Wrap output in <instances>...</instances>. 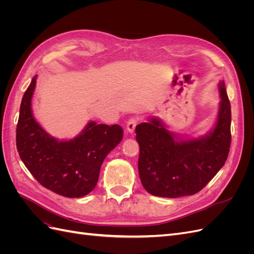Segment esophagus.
<instances>
[{
    "label": "esophagus",
    "mask_w": 254,
    "mask_h": 254,
    "mask_svg": "<svg viewBox=\"0 0 254 254\" xmlns=\"http://www.w3.org/2000/svg\"><path fill=\"white\" fill-rule=\"evenodd\" d=\"M137 123H139V119H137V118H131L127 122L126 129H127V131L129 133H132L134 131V129H135L136 125H137Z\"/></svg>",
    "instance_id": "obj_1"
}]
</instances>
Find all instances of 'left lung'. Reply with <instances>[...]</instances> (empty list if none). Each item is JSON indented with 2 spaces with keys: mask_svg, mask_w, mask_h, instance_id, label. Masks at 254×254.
Masks as SVG:
<instances>
[{
  "mask_svg": "<svg viewBox=\"0 0 254 254\" xmlns=\"http://www.w3.org/2000/svg\"><path fill=\"white\" fill-rule=\"evenodd\" d=\"M219 92L216 125L199 139H180L159 119L135 127L139 175L149 194L166 198L194 195L224 166L231 145V105L224 81L219 83Z\"/></svg>",
  "mask_w": 254,
  "mask_h": 254,
  "instance_id": "obj_1",
  "label": "left lung"
}]
</instances>
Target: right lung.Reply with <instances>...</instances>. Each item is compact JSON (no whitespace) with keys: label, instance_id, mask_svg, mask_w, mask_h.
<instances>
[{"label":"right lung","instance_id":"1","mask_svg":"<svg viewBox=\"0 0 254 254\" xmlns=\"http://www.w3.org/2000/svg\"><path fill=\"white\" fill-rule=\"evenodd\" d=\"M36 77L23 95L17 124V149L41 186L58 195L78 198L93 190L107 155L123 139L120 125L90 122L70 141H58L38 124L32 111Z\"/></svg>","mask_w":254,"mask_h":254}]
</instances>
